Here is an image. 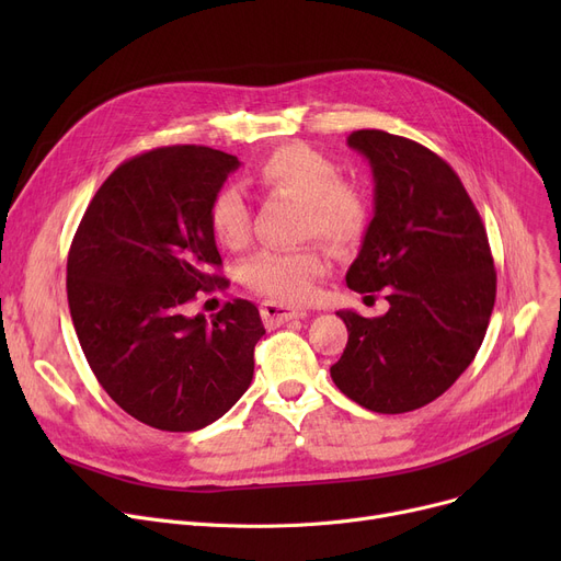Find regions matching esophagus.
I'll list each match as a JSON object with an SVG mask.
<instances>
[{
    "mask_svg": "<svg viewBox=\"0 0 561 561\" xmlns=\"http://www.w3.org/2000/svg\"><path fill=\"white\" fill-rule=\"evenodd\" d=\"M261 316L265 320L271 322H284V320H293V318H305L307 311L305 309H298V307H290V305H284V302H263L261 305Z\"/></svg>",
    "mask_w": 561,
    "mask_h": 561,
    "instance_id": "obj_1",
    "label": "esophagus"
}]
</instances>
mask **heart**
I'll return each mask as SVG.
<instances>
[{
    "label": "heart",
    "mask_w": 561,
    "mask_h": 561,
    "mask_svg": "<svg viewBox=\"0 0 561 561\" xmlns=\"http://www.w3.org/2000/svg\"><path fill=\"white\" fill-rule=\"evenodd\" d=\"M254 182L265 193L302 202L300 236H318L343 248L359 241L368 227V195L362 186L341 180L339 165L313 147L293 142L277 147L256 170ZM214 239L229 250H241L250 239V209L243 195L225 186L209 202ZM328 273V256L316 245L298 250H263L245 263V282L261 296L305 302L316 296L318 279Z\"/></svg>",
    "instance_id": "obj_1"
}]
</instances>
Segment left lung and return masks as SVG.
Listing matches in <instances>:
<instances>
[{"label": "left lung", "mask_w": 561, "mask_h": 561, "mask_svg": "<svg viewBox=\"0 0 561 561\" xmlns=\"http://www.w3.org/2000/svg\"><path fill=\"white\" fill-rule=\"evenodd\" d=\"M347 145L373 168L375 216L345 282L387 290L389 311H336L347 345L334 385L377 414H404L444 396L476 359L495 302L486 229L457 172L425 145L359 129Z\"/></svg>", "instance_id": "8db88e82"}]
</instances>
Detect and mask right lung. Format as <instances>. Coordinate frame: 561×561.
I'll use <instances>...</instances> for the list:
<instances>
[{
  "label": "right lung",
  "mask_w": 561,
  "mask_h": 561,
  "mask_svg": "<svg viewBox=\"0 0 561 561\" xmlns=\"http://www.w3.org/2000/svg\"><path fill=\"white\" fill-rule=\"evenodd\" d=\"M239 159L170 145L117 165L77 227L68 305L88 366L111 400L163 432H195L236 404L265 334L236 298L211 320L188 316L197 290L227 286L209 202Z\"/></svg>",
  "instance_id": "obj_1"
}]
</instances>
